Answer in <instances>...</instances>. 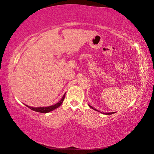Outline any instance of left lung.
<instances>
[{
    "instance_id": "1",
    "label": "left lung",
    "mask_w": 154,
    "mask_h": 154,
    "mask_svg": "<svg viewBox=\"0 0 154 154\" xmlns=\"http://www.w3.org/2000/svg\"><path fill=\"white\" fill-rule=\"evenodd\" d=\"M89 107H91V108H92V109H94V110H96V111H98L97 109H95L94 107H93L92 106H91L90 105H89ZM99 112H100V111H99ZM103 114H106V115H111V114H113L114 113V112H112V113H103Z\"/></svg>"
}]
</instances>
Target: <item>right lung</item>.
Masks as SVG:
<instances>
[{"label":"right lung","mask_w":154,"mask_h":154,"mask_svg":"<svg viewBox=\"0 0 154 154\" xmlns=\"http://www.w3.org/2000/svg\"><path fill=\"white\" fill-rule=\"evenodd\" d=\"M65 97V93L64 94V95L62 97V98L61 99V100L60 102H58L57 103H56V104L54 105H52L51 106H48V107H30L27 105H25L26 106H27L28 108H30V109L33 110V111H35L36 112H39V113H48V112L51 111L54 109H56L58 107H60L62 102L64 100V98Z\"/></svg>","instance_id":"1"}]
</instances>
